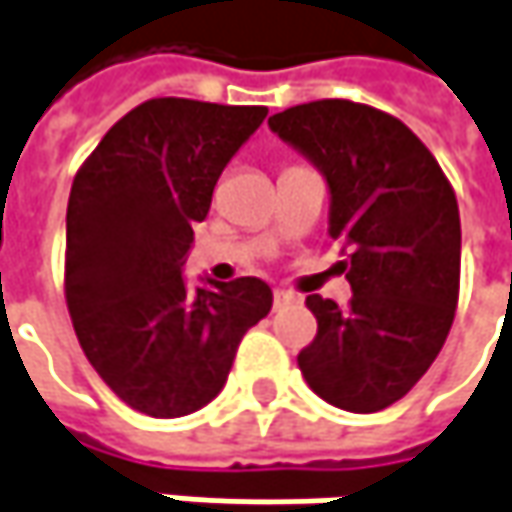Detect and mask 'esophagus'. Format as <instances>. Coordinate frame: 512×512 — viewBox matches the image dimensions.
I'll use <instances>...</instances> for the list:
<instances>
[{
    "label": "esophagus",
    "mask_w": 512,
    "mask_h": 512,
    "mask_svg": "<svg viewBox=\"0 0 512 512\" xmlns=\"http://www.w3.org/2000/svg\"><path fill=\"white\" fill-rule=\"evenodd\" d=\"M295 301V295L292 292H286V289H275V310H281L286 304H292Z\"/></svg>",
    "instance_id": "obj_1"
}]
</instances>
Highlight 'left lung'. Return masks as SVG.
I'll return each instance as SVG.
<instances>
[{
  "label": "left lung",
  "mask_w": 512,
  "mask_h": 512,
  "mask_svg": "<svg viewBox=\"0 0 512 512\" xmlns=\"http://www.w3.org/2000/svg\"><path fill=\"white\" fill-rule=\"evenodd\" d=\"M269 130L318 167L330 191L327 231L345 240L350 307L307 295L318 321L298 353L307 385L353 414L406 397L449 336L461 284V214L426 144L388 112L313 101Z\"/></svg>",
  "instance_id": "obj_1"
}]
</instances>
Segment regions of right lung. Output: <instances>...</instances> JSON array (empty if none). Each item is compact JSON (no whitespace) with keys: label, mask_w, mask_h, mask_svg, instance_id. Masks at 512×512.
<instances>
[{"label":"right lung","mask_w":512,"mask_h":512,"mask_svg":"<svg viewBox=\"0 0 512 512\" xmlns=\"http://www.w3.org/2000/svg\"><path fill=\"white\" fill-rule=\"evenodd\" d=\"M266 106L153 98L77 170L66 211V301L106 385L150 417H185L226 385L240 339L272 310L260 278L185 284L194 223Z\"/></svg>","instance_id":"obj_1"}]
</instances>
